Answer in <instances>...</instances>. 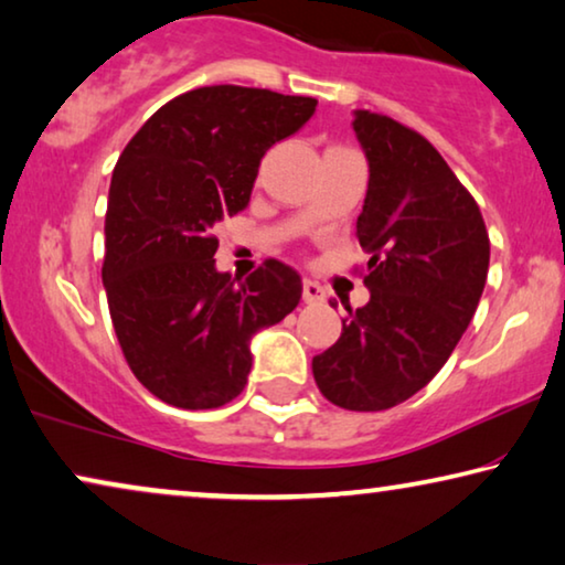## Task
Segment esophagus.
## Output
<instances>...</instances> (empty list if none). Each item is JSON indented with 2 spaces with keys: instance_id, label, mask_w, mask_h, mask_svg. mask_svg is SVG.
<instances>
[{
  "instance_id": "34e87169",
  "label": "esophagus",
  "mask_w": 565,
  "mask_h": 565,
  "mask_svg": "<svg viewBox=\"0 0 565 565\" xmlns=\"http://www.w3.org/2000/svg\"><path fill=\"white\" fill-rule=\"evenodd\" d=\"M301 299H305L307 305H315V301L324 299V289L317 281L305 279V281H301Z\"/></svg>"
}]
</instances>
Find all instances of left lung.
<instances>
[{
  "mask_svg": "<svg viewBox=\"0 0 565 565\" xmlns=\"http://www.w3.org/2000/svg\"><path fill=\"white\" fill-rule=\"evenodd\" d=\"M369 192L355 237L371 253V299L348 309L338 343L315 355L324 399L353 412L396 407L427 386L458 345L489 274L479 204L427 138L355 109Z\"/></svg>",
  "mask_w": 565,
  "mask_h": 565,
  "instance_id": "left-lung-1",
  "label": "left lung"
}]
</instances>
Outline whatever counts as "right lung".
<instances>
[{
    "instance_id": "1",
    "label": "right lung",
    "mask_w": 565,
    "mask_h": 565,
    "mask_svg": "<svg viewBox=\"0 0 565 565\" xmlns=\"http://www.w3.org/2000/svg\"><path fill=\"white\" fill-rule=\"evenodd\" d=\"M317 99L202 86L150 115L115 166L105 217L109 317L135 379L181 409H214L248 384L250 338L301 299L291 266L268 258L243 281L214 268V225L250 200L266 150Z\"/></svg>"
}]
</instances>
